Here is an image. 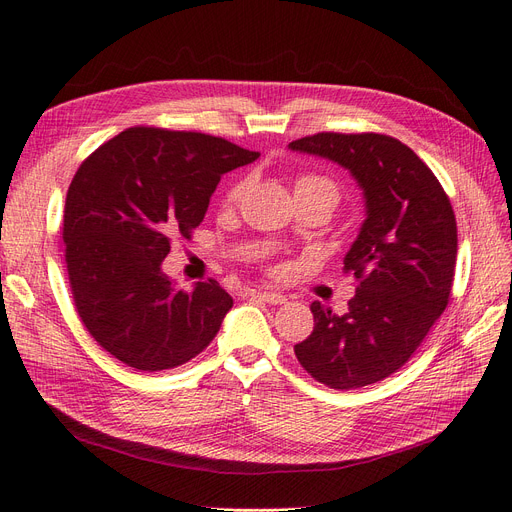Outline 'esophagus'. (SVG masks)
<instances>
[{
	"mask_svg": "<svg viewBox=\"0 0 512 512\" xmlns=\"http://www.w3.org/2000/svg\"><path fill=\"white\" fill-rule=\"evenodd\" d=\"M253 297L266 301V304H270V306H280V304H285V301H287L285 295L274 293V291H253Z\"/></svg>",
	"mask_w": 512,
	"mask_h": 512,
	"instance_id": "1",
	"label": "esophagus"
}]
</instances>
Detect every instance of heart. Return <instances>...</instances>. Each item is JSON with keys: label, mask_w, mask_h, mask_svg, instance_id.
I'll return each instance as SVG.
<instances>
[{"label": "heart", "mask_w": 512, "mask_h": 512, "mask_svg": "<svg viewBox=\"0 0 512 512\" xmlns=\"http://www.w3.org/2000/svg\"><path fill=\"white\" fill-rule=\"evenodd\" d=\"M244 187H246V181H236L230 189H227L225 194V204H236L242 194H244ZM297 192H320V194H327L333 204L337 202V185L327 179V177H320V175H301L297 181H295V194Z\"/></svg>", "instance_id": "b5f03b06"}]
</instances>
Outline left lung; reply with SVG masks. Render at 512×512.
<instances>
[{
    "label": "left lung",
    "instance_id": "1",
    "mask_svg": "<svg viewBox=\"0 0 512 512\" xmlns=\"http://www.w3.org/2000/svg\"><path fill=\"white\" fill-rule=\"evenodd\" d=\"M289 147L348 168L367 208L344 257V270L358 280L348 312L337 316L314 301V331L295 356L335 390L382 382L409 361L449 304L458 257L451 202L432 170L394 137L318 132Z\"/></svg>",
    "mask_w": 512,
    "mask_h": 512
}]
</instances>
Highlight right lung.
I'll list each match as a JSON object with an SVG mask.
<instances>
[{
	"label": "right lung",
	"instance_id": "add662e5",
	"mask_svg": "<svg viewBox=\"0 0 512 512\" xmlns=\"http://www.w3.org/2000/svg\"><path fill=\"white\" fill-rule=\"evenodd\" d=\"M257 158L204 132L135 126L80 164L65 200V263L75 310L113 358L164 371L213 342L234 299L213 278L179 289L162 261L170 240L202 223L221 175Z\"/></svg>",
	"mask_w": 512,
	"mask_h": 512
}]
</instances>
